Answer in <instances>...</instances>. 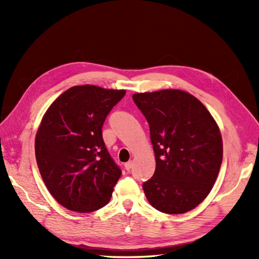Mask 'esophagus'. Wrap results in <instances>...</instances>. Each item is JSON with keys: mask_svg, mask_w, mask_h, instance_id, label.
Segmentation results:
<instances>
[{"mask_svg": "<svg viewBox=\"0 0 259 259\" xmlns=\"http://www.w3.org/2000/svg\"><path fill=\"white\" fill-rule=\"evenodd\" d=\"M133 165H134V162H133V161H129V162H126V163L124 164V168H125L126 171H130L131 168H133Z\"/></svg>", "mask_w": 259, "mask_h": 259, "instance_id": "esophagus-1", "label": "esophagus"}]
</instances>
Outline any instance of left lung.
Masks as SVG:
<instances>
[{"instance_id":"1","label":"left lung","mask_w":259,"mask_h":259,"mask_svg":"<svg viewBox=\"0 0 259 259\" xmlns=\"http://www.w3.org/2000/svg\"><path fill=\"white\" fill-rule=\"evenodd\" d=\"M150 125L155 172L143 184L152 207L185 213L202 202L216 182L223 160L221 130L207 107L178 89L134 94Z\"/></svg>"}]
</instances>
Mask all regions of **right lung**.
Listing matches in <instances>:
<instances>
[{"label": "right lung", "mask_w": 259, "mask_h": 259, "mask_svg": "<svg viewBox=\"0 0 259 259\" xmlns=\"http://www.w3.org/2000/svg\"><path fill=\"white\" fill-rule=\"evenodd\" d=\"M125 90L69 88L43 115L35 136L41 177L57 202L76 212L106 205L121 170L105 147L102 128Z\"/></svg>", "instance_id": "right-lung-1"}]
</instances>
